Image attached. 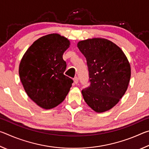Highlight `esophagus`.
I'll use <instances>...</instances> for the list:
<instances>
[{"label": "esophagus", "instance_id": "obj_1", "mask_svg": "<svg viewBox=\"0 0 149 149\" xmlns=\"http://www.w3.org/2000/svg\"><path fill=\"white\" fill-rule=\"evenodd\" d=\"M74 81L75 84H77L78 82H79V79H78L77 77H75L74 78Z\"/></svg>", "mask_w": 149, "mask_h": 149}]
</instances>
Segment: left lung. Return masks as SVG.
<instances>
[{
	"label": "left lung",
	"mask_w": 149,
	"mask_h": 149,
	"mask_svg": "<svg viewBox=\"0 0 149 149\" xmlns=\"http://www.w3.org/2000/svg\"><path fill=\"white\" fill-rule=\"evenodd\" d=\"M77 47L87 60L90 85L82 90L89 107L98 113L109 110L127 89L131 67L120 48L109 40L89 39L78 42Z\"/></svg>",
	"instance_id": "8db88e82"
}]
</instances>
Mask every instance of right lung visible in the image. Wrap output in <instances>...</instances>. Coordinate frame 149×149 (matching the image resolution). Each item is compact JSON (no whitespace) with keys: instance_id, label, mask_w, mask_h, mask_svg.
<instances>
[{"instance_id":"obj_1","label":"right lung","mask_w":149,"mask_h":149,"mask_svg":"<svg viewBox=\"0 0 149 149\" xmlns=\"http://www.w3.org/2000/svg\"><path fill=\"white\" fill-rule=\"evenodd\" d=\"M70 42L57 33L35 41L22 57L19 75L27 95L44 109L57 107L69 93L73 80L64 74L63 54Z\"/></svg>"}]
</instances>
